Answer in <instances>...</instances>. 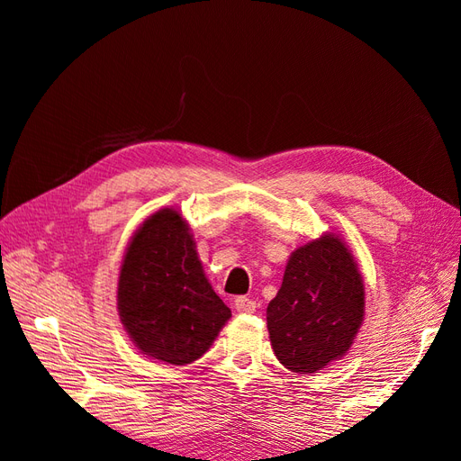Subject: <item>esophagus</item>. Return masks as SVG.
Here are the masks:
<instances>
[{
  "label": "esophagus",
  "instance_id": "34e87169",
  "mask_svg": "<svg viewBox=\"0 0 461 461\" xmlns=\"http://www.w3.org/2000/svg\"><path fill=\"white\" fill-rule=\"evenodd\" d=\"M256 302L252 298H246V296H239L234 300V310L239 313H252L256 312Z\"/></svg>",
  "mask_w": 461,
  "mask_h": 461
}]
</instances>
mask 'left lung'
Returning <instances> with one entry per match:
<instances>
[{
  "label": "left lung",
  "instance_id": "left-lung-1",
  "mask_svg": "<svg viewBox=\"0 0 461 461\" xmlns=\"http://www.w3.org/2000/svg\"><path fill=\"white\" fill-rule=\"evenodd\" d=\"M366 315L364 278L340 236L327 232L292 252L267 305L273 352L310 375L348 354Z\"/></svg>",
  "mask_w": 461,
  "mask_h": 461
}]
</instances>
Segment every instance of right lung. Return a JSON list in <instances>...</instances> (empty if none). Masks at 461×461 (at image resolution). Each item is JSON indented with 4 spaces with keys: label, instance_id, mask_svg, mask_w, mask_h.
Wrapping results in <instances>:
<instances>
[{
    "label": "right lung",
    "instance_id": "1",
    "mask_svg": "<svg viewBox=\"0 0 461 461\" xmlns=\"http://www.w3.org/2000/svg\"><path fill=\"white\" fill-rule=\"evenodd\" d=\"M117 310L138 350L171 366L202 357L230 319L176 209H159L134 232L119 273Z\"/></svg>",
    "mask_w": 461,
    "mask_h": 461
}]
</instances>
